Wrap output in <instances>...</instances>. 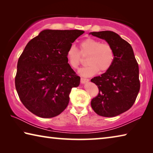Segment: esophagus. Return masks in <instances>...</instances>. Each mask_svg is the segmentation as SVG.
Returning a JSON list of instances; mask_svg holds the SVG:
<instances>
[{"label":"esophagus","instance_id":"1","mask_svg":"<svg viewBox=\"0 0 153 153\" xmlns=\"http://www.w3.org/2000/svg\"><path fill=\"white\" fill-rule=\"evenodd\" d=\"M89 81V79H86V78H83L82 77L81 79H80V82H81L82 84H85V83H86Z\"/></svg>","mask_w":153,"mask_h":153}]
</instances>
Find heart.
Segmentation results:
<instances>
[{"label":"heart","mask_w":153,"mask_h":153,"mask_svg":"<svg viewBox=\"0 0 153 153\" xmlns=\"http://www.w3.org/2000/svg\"><path fill=\"white\" fill-rule=\"evenodd\" d=\"M79 51L74 46H71L67 51L66 56L69 64L74 69H77L82 63V57L87 58L86 67L79 70L84 76H92L98 71L105 72L111 68L115 59L113 46L108 42H100L94 38H87L79 45Z\"/></svg>","instance_id":"1"}]
</instances>
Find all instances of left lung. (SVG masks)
Segmentation results:
<instances>
[{
    "label": "left lung",
    "mask_w": 153,
    "mask_h": 153,
    "mask_svg": "<svg viewBox=\"0 0 153 153\" xmlns=\"http://www.w3.org/2000/svg\"><path fill=\"white\" fill-rule=\"evenodd\" d=\"M90 34L107 41L115 53L111 68L91 79L99 90L98 94L92 98L91 107L98 115L115 117L129 110L136 99L140 88L138 64L132 47L117 33L102 31Z\"/></svg>",
    "instance_id": "1"
}]
</instances>
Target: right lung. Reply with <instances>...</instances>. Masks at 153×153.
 <instances>
[{"mask_svg": "<svg viewBox=\"0 0 153 153\" xmlns=\"http://www.w3.org/2000/svg\"><path fill=\"white\" fill-rule=\"evenodd\" d=\"M84 31L45 30L27 44L17 62L15 88L30 112L42 118L56 117L65 109L72 88L80 77L66 53Z\"/></svg>", "mask_w": 153, "mask_h": 153, "instance_id": "add662e5", "label": "right lung"}]
</instances>
